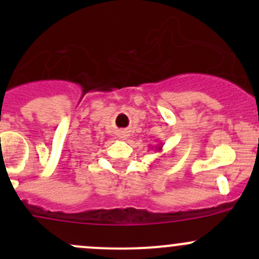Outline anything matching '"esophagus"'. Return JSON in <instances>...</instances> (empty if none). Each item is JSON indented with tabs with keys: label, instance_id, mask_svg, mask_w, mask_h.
Listing matches in <instances>:
<instances>
[{
	"label": "esophagus",
	"instance_id": "obj_1",
	"mask_svg": "<svg viewBox=\"0 0 259 259\" xmlns=\"http://www.w3.org/2000/svg\"><path fill=\"white\" fill-rule=\"evenodd\" d=\"M120 138H121V139H126L127 137H129V133L127 132H120Z\"/></svg>",
	"mask_w": 259,
	"mask_h": 259
}]
</instances>
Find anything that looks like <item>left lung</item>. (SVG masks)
<instances>
[{"mask_svg": "<svg viewBox=\"0 0 259 259\" xmlns=\"http://www.w3.org/2000/svg\"><path fill=\"white\" fill-rule=\"evenodd\" d=\"M161 149H163V145H161V144H159V145H156V146H155V150L161 151Z\"/></svg>", "mask_w": 259, "mask_h": 259, "instance_id": "left-lung-1", "label": "left lung"}]
</instances>
